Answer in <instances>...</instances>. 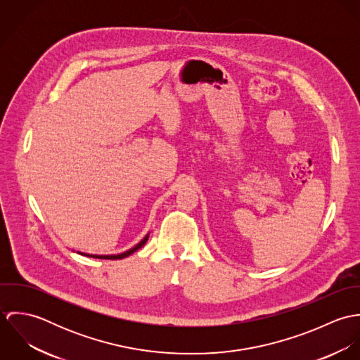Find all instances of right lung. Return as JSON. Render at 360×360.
I'll list each match as a JSON object with an SVG mask.
<instances>
[{
    "instance_id": "obj_1",
    "label": "right lung",
    "mask_w": 360,
    "mask_h": 360,
    "mask_svg": "<svg viewBox=\"0 0 360 360\" xmlns=\"http://www.w3.org/2000/svg\"><path fill=\"white\" fill-rule=\"evenodd\" d=\"M147 240H148V236L140 243V244H137L134 248H131L130 251H126V252H123V254H120V255H86V257H97V259H123V257H129V255H131L133 252H136L137 250H140L146 243H147Z\"/></svg>"
}]
</instances>
